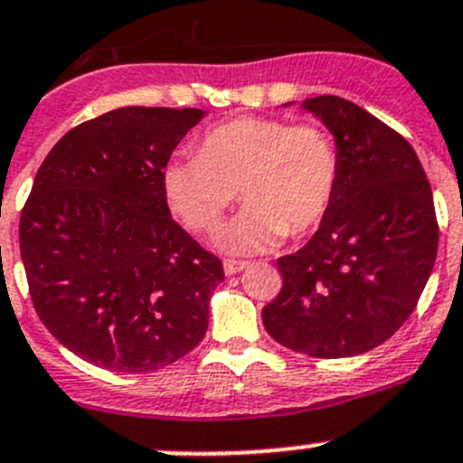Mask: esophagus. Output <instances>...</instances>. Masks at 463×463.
Returning <instances> with one entry per match:
<instances>
[{
	"label": "esophagus",
	"mask_w": 463,
	"mask_h": 463,
	"mask_svg": "<svg viewBox=\"0 0 463 463\" xmlns=\"http://www.w3.org/2000/svg\"><path fill=\"white\" fill-rule=\"evenodd\" d=\"M246 266H249V261H244V260H226L223 261V273L237 275V273H241Z\"/></svg>",
	"instance_id": "obj_1"
}]
</instances>
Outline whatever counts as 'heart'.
Here are the masks:
<instances>
[{
    "instance_id": "1",
    "label": "heart",
    "mask_w": 463,
    "mask_h": 463,
    "mask_svg": "<svg viewBox=\"0 0 463 463\" xmlns=\"http://www.w3.org/2000/svg\"><path fill=\"white\" fill-rule=\"evenodd\" d=\"M340 181L334 138L318 125L241 116L203 134L197 152L165 163L163 194L194 232H213L237 190L246 205L219 231L223 253L250 255L320 226Z\"/></svg>"
}]
</instances>
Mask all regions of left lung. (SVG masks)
<instances>
[{
  "instance_id": "obj_1",
  "label": "left lung",
  "mask_w": 463,
  "mask_h": 463,
  "mask_svg": "<svg viewBox=\"0 0 463 463\" xmlns=\"http://www.w3.org/2000/svg\"><path fill=\"white\" fill-rule=\"evenodd\" d=\"M300 107L334 137L338 193L316 235L278 260L282 291L261 322L293 352L358 356L385 343L426 288L439 244L432 190L412 145L363 107L338 96Z\"/></svg>"
}]
</instances>
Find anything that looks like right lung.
<instances>
[{
  "label": "right lung",
  "instance_id": "obj_1",
  "mask_svg": "<svg viewBox=\"0 0 463 463\" xmlns=\"http://www.w3.org/2000/svg\"><path fill=\"white\" fill-rule=\"evenodd\" d=\"M205 114L120 107L64 134L37 170L20 219L33 307L93 365L154 372L203 340L223 266L172 219L161 175Z\"/></svg>",
  "mask_w": 463,
  "mask_h": 463
}]
</instances>
